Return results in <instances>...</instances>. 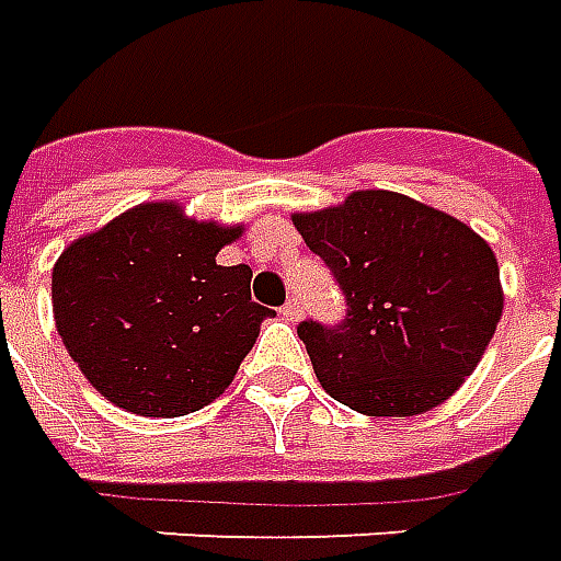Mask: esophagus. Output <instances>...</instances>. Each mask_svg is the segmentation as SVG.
I'll use <instances>...</instances> for the list:
<instances>
[{"mask_svg": "<svg viewBox=\"0 0 561 561\" xmlns=\"http://www.w3.org/2000/svg\"><path fill=\"white\" fill-rule=\"evenodd\" d=\"M282 319H288V321H297L300 316H304V307H300V300L297 297H288L285 304H282Z\"/></svg>", "mask_w": 561, "mask_h": 561, "instance_id": "1", "label": "esophagus"}]
</instances>
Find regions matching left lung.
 <instances>
[{"label": "left lung", "mask_w": 561, "mask_h": 561, "mask_svg": "<svg viewBox=\"0 0 561 561\" xmlns=\"http://www.w3.org/2000/svg\"><path fill=\"white\" fill-rule=\"evenodd\" d=\"M294 227L346 300L334 324H297L321 389L367 416H416L471 376L504 307L499 261L471 227L391 191Z\"/></svg>", "instance_id": "left-lung-1"}]
</instances>
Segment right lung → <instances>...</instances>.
<instances>
[{
    "label": "right lung",
    "mask_w": 561,
    "mask_h": 561,
    "mask_svg": "<svg viewBox=\"0 0 561 561\" xmlns=\"http://www.w3.org/2000/svg\"><path fill=\"white\" fill-rule=\"evenodd\" d=\"M233 237L151 203L60 254L50 279L57 331L103 398L170 419L230 386L273 316L252 300V270L215 264Z\"/></svg>",
    "instance_id": "right-lung-1"
}]
</instances>
